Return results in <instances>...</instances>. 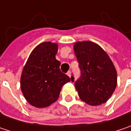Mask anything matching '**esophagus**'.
<instances>
[{
    "label": "esophagus",
    "mask_w": 131,
    "mask_h": 131,
    "mask_svg": "<svg viewBox=\"0 0 131 131\" xmlns=\"http://www.w3.org/2000/svg\"><path fill=\"white\" fill-rule=\"evenodd\" d=\"M67 74V75H68L69 77H71V72H70V71H68Z\"/></svg>",
    "instance_id": "34e87169"
}]
</instances>
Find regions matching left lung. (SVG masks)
<instances>
[{
	"mask_svg": "<svg viewBox=\"0 0 131 131\" xmlns=\"http://www.w3.org/2000/svg\"><path fill=\"white\" fill-rule=\"evenodd\" d=\"M73 50L81 70V77L75 83L79 98L91 106L105 103L117 85L111 59L99 44L89 41L75 42Z\"/></svg>",
	"mask_w": 131,
	"mask_h": 131,
	"instance_id": "obj_1",
	"label": "left lung"
}]
</instances>
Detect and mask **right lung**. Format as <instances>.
Here are the masks:
<instances>
[{
  "mask_svg": "<svg viewBox=\"0 0 131 131\" xmlns=\"http://www.w3.org/2000/svg\"><path fill=\"white\" fill-rule=\"evenodd\" d=\"M58 43L46 41L36 46L30 53L20 76V89L32 106L43 108L58 100L62 87L70 79L60 70L56 58Z\"/></svg>",
  "mask_w": 131,
  "mask_h": 131,
  "instance_id": "1",
  "label": "right lung"
}]
</instances>
